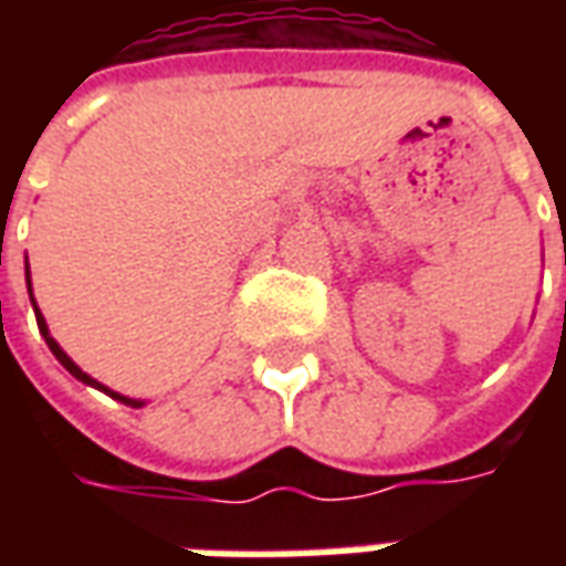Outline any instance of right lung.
<instances>
[{
	"instance_id": "right-lung-1",
	"label": "right lung",
	"mask_w": 566,
	"mask_h": 566,
	"mask_svg": "<svg viewBox=\"0 0 566 566\" xmlns=\"http://www.w3.org/2000/svg\"><path fill=\"white\" fill-rule=\"evenodd\" d=\"M27 282H30V266H27ZM30 294H32V287H30ZM35 321H39V331H42L44 339H48V348L54 352L56 360H60V364H63V367H66L69 373L75 376V379H81V381H84V385H93V388H99V391H105V394H112V397H115V400H120V403H127V406H133V409H139L142 400H129V397H120V394H117V391H108L105 385H99V381H96V379H91V376H87L84 369L75 367V360H72V357H69L66 352H63V348H60V345H56L54 339H51V336H48V324H44L42 312H39V308H35Z\"/></svg>"
}]
</instances>
